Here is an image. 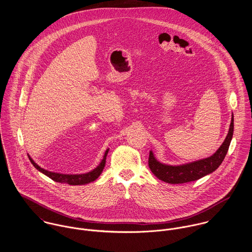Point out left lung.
<instances>
[{"label":"left lung","instance_id":"1","mask_svg":"<svg viewBox=\"0 0 252 252\" xmlns=\"http://www.w3.org/2000/svg\"><path fill=\"white\" fill-rule=\"evenodd\" d=\"M234 131V116L232 115L231 124L229 128L227 137H225L223 143L218 149V151L211 157L203 159V160H196L193 162H189L183 165H166L159 162L154 158L152 151L149 153L148 158V165L151 171L154 173L156 177L160 180L169 184H182L188 183L190 181H195L209 173L215 171L224 160L231 139L233 137Z\"/></svg>","mask_w":252,"mask_h":252}]
</instances>
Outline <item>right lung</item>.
I'll return each mask as SVG.
<instances>
[{"instance_id": "right-lung-1", "label": "right lung", "mask_w": 252, "mask_h": 252, "mask_svg": "<svg viewBox=\"0 0 252 252\" xmlns=\"http://www.w3.org/2000/svg\"><path fill=\"white\" fill-rule=\"evenodd\" d=\"M109 149L105 152L104 158L102 161L100 162V164L93 169L91 172L86 173V174H80V175H67V174H60V173H55V172H51L45 170L43 168H41L39 165H37L33 160L31 158H29L30 160L32 161V163L34 165V167L36 169H38L39 171H41L42 173H44L49 178H51L52 180L59 182V183L69 184V185H85V184L91 183L93 182L94 180H96L100 174L102 173L104 167H105V163H106V157L108 154Z\"/></svg>"}]
</instances>
